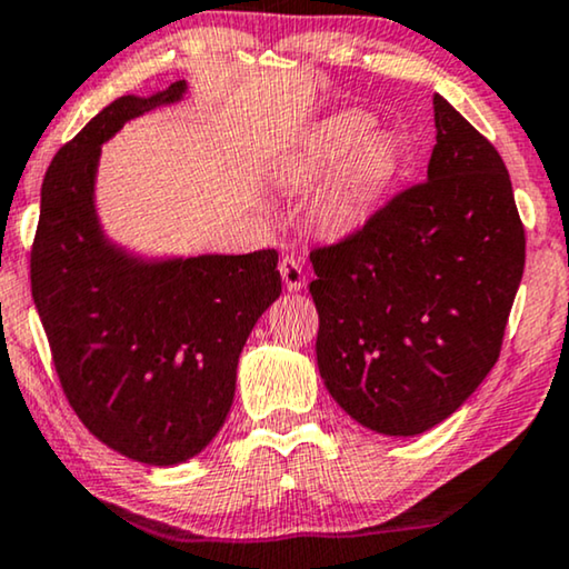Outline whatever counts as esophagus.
Returning a JSON list of instances; mask_svg holds the SVG:
<instances>
[{
  "label": "esophagus",
  "instance_id": "obj_1",
  "mask_svg": "<svg viewBox=\"0 0 569 569\" xmlns=\"http://www.w3.org/2000/svg\"><path fill=\"white\" fill-rule=\"evenodd\" d=\"M279 274L284 279V287L290 292H298L302 284H306V269H302L300 259H295V256H284L282 261H279Z\"/></svg>",
  "mask_w": 569,
  "mask_h": 569
}]
</instances>
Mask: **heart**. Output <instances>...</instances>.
<instances>
[{"mask_svg":"<svg viewBox=\"0 0 569 569\" xmlns=\"http://www.w3.org/2000/svg\"><path fill=\"white\" fill-rule=\"evenodd\" d=\"M372 119L341 113L323 121L290 162V178L308 186L337 171L316 199V222L326 232H349L380 204L401 170V147L388 134H370Z\"/></svg>","mask_w":569,"mask_h":569,"instance_id":"obj_1","label":"heart"}]
</instances>
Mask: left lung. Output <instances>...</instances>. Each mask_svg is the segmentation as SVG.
Listing matches in <instances>:
<instances>
[{"mask_svg":"<svg viewBox=\"0 0 569 569\" xmlns=\"http://www.w3.org/2000/svg\"><path fill=\"white\" fill-rule=\"evenodd\" d=\"M427 181L310 251L316 360L329 393L383 435L448 419L495 368L526 263L508 168L435 96Z\"/></svg>","mask_w":569,"mask_h":569,"instance_id":"8db88e82","label":"left lung"}]
</instances>
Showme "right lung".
Here are the masks:
<instances>
[{"label":"right lung","mask_w":569,"mask_h":569,"mask_svg":"<svg viewBox=\"0 0 569 569\" xmlns=\"http://www.w3.org/2000/svg\"><path fill=\"white\" fill-rule=\"evenodd\" d=\"M183 96H123L53 154L30 248V287L61 391L108 448L150 466L189 461L220 430L238 357L282 292L277 251L139 261L100 232V144Z\"/></svg>","instance_id":"right-lung-1"}]
</instances>
